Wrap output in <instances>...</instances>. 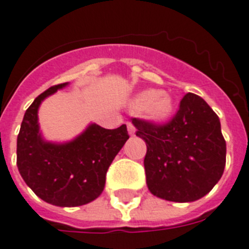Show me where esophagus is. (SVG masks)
<instances>
[{"label":"esophagus","mask_w":249,"mask_h":249,"mask_svg":"<svg viewBox=\"0 0 249 249\" xmlns=\"http://www.w3.org/2000/svg\"><path fill=\"white\" fill-rule=\"evenodd\" d=\"M126 126H128V131H129V134L130 135H134L135 134V126L131 123H128L126 124Z\"/></svg>","instance_id":"esophagus-1"}]
</instances>
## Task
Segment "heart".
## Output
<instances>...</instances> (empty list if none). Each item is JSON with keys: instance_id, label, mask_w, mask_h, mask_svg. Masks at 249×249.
I'll return each instance as SVG.
<instances>
[{"instance_id": "b5f03b06", "label": "heart", "mask_w": 249, "mask_h": 249, "mask_svg": "<svg viewBox=\"0 0 249 249\" xmlns=\"http://www.w3.org/2000/svg\"><path fill=\"white\" fill-rule=\"evenodd\" d=\"M133 107H143V114L152 121H166L172 116L175 102L168 93L145 89L133 99Z\"/></svg>"}]
</instances>
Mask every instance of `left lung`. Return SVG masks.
Here are the masks:
<instances>
[{"instance_id": "8db88e82", "label": "left lung", "mask_w": 249, "mask_h": 249, "mask_svg": "<svg viewBox=\"0 0 249 249\" xmlns=\"http://www.w3.org/2000/svg\"><path fill=\"white\" fill-rule=\"evenodd\" d=\"M147 144L144 168L149 191L175 202L201 199L224 172L227 144L220 120L195 93H186L176 115L163 125L131 119Z\"/></svg>"}]
</instances>
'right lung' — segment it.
Returning a JSON list of instances; mask_svg holds the SVG:
<instances>
[{"instance_id": "1", "label": "right lung", "mask_w": 249, "mask_h": 249, "mask_svg": "<svg viewBox=\"0 0 249 249\" xmlns=\"http://www.w3.org/2000/svg\"><path fill=\"white\" fill-rule=\"evenodd\" d=\"M68 83L44 91L29 106L18 135V168L25 183L48 204L62 208L81 206L104 191L106 172L129 139L126 125L105 129L91 124L68 143L45 142L37 124L41 101Z\"/></svg>"}]
</instances>
